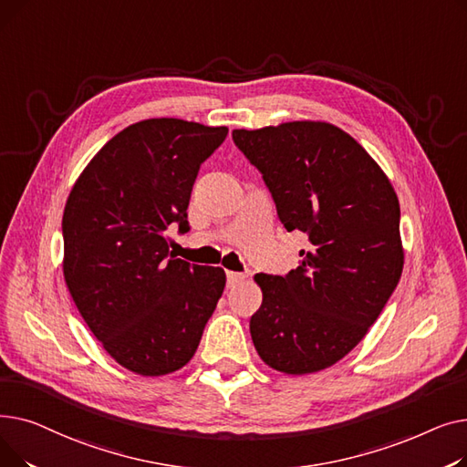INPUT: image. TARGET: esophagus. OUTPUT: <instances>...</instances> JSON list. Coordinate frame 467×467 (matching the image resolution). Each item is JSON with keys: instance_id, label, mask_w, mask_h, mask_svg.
Returning a JSON list of instances; mask_svg holds the SVG:
<instances>
[{"instance_id": "34e87169", "label": "esophagus", "mask_w": 467, "mask_h": 467, "mask_svg": "<svg viewBox=\"0 0 467 467\" xmlns=\"http://www.w3.org/2000/svg\"><path fill=\"white\" fill-rule=\"evenodd\" d=\"M242 280H244V275H242V273L227 271V284H229V287L236 285V284H238V282H242Z\"/></svg>"}]
</instances>
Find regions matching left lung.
<instances>
[{
	"label": "left lung",
	"instance_id": "8db88e82",
	"mask_svg": "<svg viewBox=\"0 0 467 467\" xmlns=\"http://www.w3.org/2000/svg\"><path fill=\"white\" fill-rule=\"evenodd\" d=\"M233 140L261 171L287 233L310 242L285 276L255 275V350L287 375L322 371L365 337L401 278L398 194L369 153L329 122L242 129Z\"/></svg>",
	"mask_w": 467,
	"mask_h": 467
}]
</instances>
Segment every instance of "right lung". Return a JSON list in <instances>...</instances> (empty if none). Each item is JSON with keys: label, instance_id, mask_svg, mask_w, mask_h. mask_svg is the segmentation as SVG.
I'll use <instances>...</instances> for the list:
<instances>
[{"label": "right lung", "instance_id": "add662e5", "mask_svg": "<svg viewBox=\"0 0 467 467\" xmlns=\"http://www.w3.org/2000/svg\"><path fill=\"white\" fill-rule=\"evenodd\" d=\"M227 132L182 119L140 120L96 153L67 196L71 299L106 352L132 373L182 369L223 293V268L176 259L168 231L191 229L194 180Z\"/></svg>", "mask_w": 467, "mask_h": 467}]
</instances>
